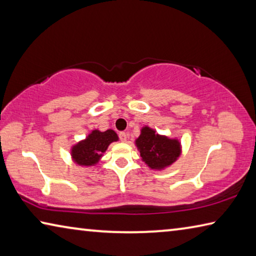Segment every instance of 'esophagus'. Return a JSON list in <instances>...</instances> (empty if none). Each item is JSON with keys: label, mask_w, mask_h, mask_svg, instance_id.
<instances>
[{"label": "esophagus", "mask_w": 256, "mask_h": 256, "mask_svg": "<svg viewBox=\"0 0 256 256\" xmlns=\"http://www.w3.org/2000/svg\"><path fill=\"white\" fill-rule=\"evenodd\" d=\"M118 136H120V140L122 141V142H125V141L128 140V134L125 133V132H120Z\"/></svg>", "instance_id": "obj_1"}]
</instances>
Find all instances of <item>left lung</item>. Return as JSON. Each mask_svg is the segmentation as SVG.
I'll return each mask as SVG.
<instances>
[{"mask_svg":"<svg viewBox=\"0 0 256 256\" xmlns=\"http://www.w3.org/2000/svg\"><path fill=\"white\" fill-rule=\"evenodd\" d=\"M138 150L144 162L151 170H162L175 162L180 154V144L177 138H170L156 133L149 126L141 128L136 140Z\"/></svg>","mask_w":256,"mask_h":256,"instance_id":"8db88e82","label":"left lung"}]
</instances>
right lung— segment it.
I'll list each match as a JSON object with an SVG mask.
<instances>
[{
    "label": "right lung",
    "instance_id": "add662e5",
    "mask_svg": "<svg viewBox=\"0 0 256 256\" xmlns=\"http://www.w3.org/2000/svg\"><path fill=\"white\" fill-rule=\"evenodd\" d=\"M118 140V134L112 130H107L105 132L94 130L84 140L72 146L71 156L73 162L79 166H94L102 158L108 146Z\"/></svg>",
    "mask_w": 256,
    "mask_h": 256
}]
</instances>
